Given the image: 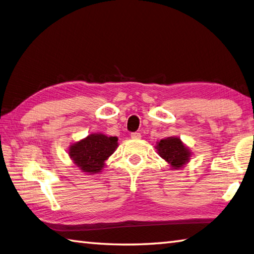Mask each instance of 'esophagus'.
<instances>
[{"label":"esophagus","mask_w":254,"mask_h":254,"mask_svg":"<svg viewBox=\"0 0 254 254\" xmlns=\"http://www.w3.org/2000/svg\"><path fill=\"white\" fill-rule=\"evenodd\" d=\"M141 137H142L141 133H138V132H134L131 134V138H133V139H139Z\"/></svg>","instance_id":"esophagus-1"}]
</instances>
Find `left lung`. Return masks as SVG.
<instances>
[{"mask_svg":"<svg viewBox=\"0 0 254 254\" xmlns=\"http://www.w3.org/2000/svg\"><path fill=\"white\" fill-rule=\"evenodd\" d=\"M156 148L160 157L170 164L174 169H180L187 165L192 155L190 149L181 142V139L175 136L160 139Z\"/></svg>","mask_w":254,"mask_h":254,"instance_id":"left-lung-1","label":"left lung"}]
</instances>
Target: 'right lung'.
Here are the masks:
<instances>
[{"mask_svg": "<svg viewBox=\"0 0 254 254\" xmlns=\"http://www.w3.org/2000/svg\"><path fill=\"white\" fill-rule=\"evenodd\" d=\"M118 147V137L105 134H89L87 137L72 144L68 155L82 172L97 174L105 167V161Z\"/></svg>", "mask_w": 254, "mask_h": 254, "instance_id": "1", "label": "right lung"}]
</instances>
